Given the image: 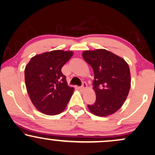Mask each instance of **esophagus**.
Listing matches in <instances>:
<instances>
[{
  "label": "esophagus",
  "instance_id": "1",
  "mask_svg": "<svg viewBox=\"0 0 155 155\" xmlns=\"http://www.w3.org/2000/svg\"><path fill=\"white\" fill-rule=\"evenodd\" d=\"M87 83H86V82H83V83H82L81 87H80V89H81V90H84V89H87Z\"/></svg>",
  "mask_w": 155,
  "mask_h": 155
}]
</instances>
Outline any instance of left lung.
<instances>
[{
	"mask_svg": "<svg viewBox=\"0 0 155 155\" xmlns=\"http://www.w3.org/2000/svg\"><path fill=\"white\" fill-rule=\"evenodd\" d=\"M82 56L94 74L93 89L97 99L88 108L99 117L112 114L121 108L130 91L129 65L122 58L105 49L85 51Z\"/></svg>",
	"mask_w": 155,
	"mask_h": 155,
	"instance_id": "1",
	"label": "left lung"
}]
</instances>
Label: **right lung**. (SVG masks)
<instances>
[{
	"mask_svg": "<svg viewBox=\"0 0 155 155\" xmlns=\"http://www.w3.org/2000/svg\"><path fill=\"white\" fill-rule=\"evenodd\" d=\"M73 56L72 51H51L31 58L25 68V82L31 101L47 115L61 113L74 89L68 87L61 68Z\"/></svg>",
	"mask_w": 155,
	"mask_h": 155,
	"instance_id": "right-lung-1",
	"label": "right lung"
}]
</instances>
